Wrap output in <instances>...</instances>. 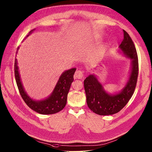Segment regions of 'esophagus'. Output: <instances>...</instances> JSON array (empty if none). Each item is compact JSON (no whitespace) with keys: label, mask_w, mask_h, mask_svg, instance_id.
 Listing matches in <instances>:
<instances>
[{"label":"esophagus","mask_w":152,"mask_h":152,"mask_svg":"<svg viewBox=\"0 0 152 152\" xmlns=\"http://www.w3.org/2000/svg\"><path fill=\"white\" fill-rule=\"evenodd\" d=\"M83 76V72L81 71H76L75 74V77L76 79H81Z\"/></svg>","instance_id":"1"}]
</instances>
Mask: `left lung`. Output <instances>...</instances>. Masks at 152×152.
I'll use <instances>...</instances> for the list:
<instances>
[{"label":"left lung","instance_id":"8db88e82","mask_svg":"<svg viewBox=\"0 0 152 152\" xmlns=\"http://www.w3.org/2000/svg\"><path fill=\"white\" fill-rule=\"evenodd\" d=\"M124 39L120 48L132 60V70L126 86L119 94H108L94 75H89L84 80L86 102L90 109L99 115H110L116 113L127 104L136 86L139 64L136 49L128 33L123 30Z\"/></svg>","mask_w":152,"mask_h":152}]
</instances>
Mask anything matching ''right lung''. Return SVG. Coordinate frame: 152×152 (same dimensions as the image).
<instances>
[{"instance_id":"1","label":"right lung","mask_w":152,"mask_h":152,"mask_svg":"<svg viewBox=\"0 0 152 152\" xmlns=\"http://www.w3.org/2000/svg\"><path fill=\"white\" fill-rule=\"evenodd\" d=\"M32 30L30 32H31ZM19 47L17 48V51ZM17 53V52H16ZM76 70V68H72L65 71L60 76L56 85L55 87L50 96L45 100L41 101H36L30 99L26 94L21 84L20 77L17 66V60H15V76L21 97L25 102L30 108L42 115H51L60 111L66 106L67 102V94L70 89L72 82L74 80V75Z\"/></svg>"}]
</instances>
